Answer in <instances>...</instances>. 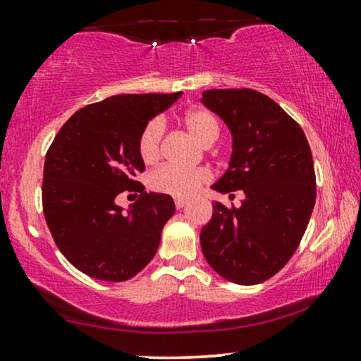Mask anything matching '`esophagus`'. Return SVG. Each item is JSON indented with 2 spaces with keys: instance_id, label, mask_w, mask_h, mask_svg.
<instances>
[{
  "instance_id": "obj_1",
  "label": "esophagus",
  "mask_w": 361,
  "mask_h": 361,
  "mask_svg": "<svg viewBox=\"0 0 361 361\" xmlns=\"http://www.w3.org/2000/svg\"><path fill=\"white\" fill-rule=\"evenodd\" d=\"M186 203H188V200H186V198H176L175 200V207L178 208V210H181V208H183Z\"/></svg>"
}]
</instances>
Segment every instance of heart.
<instances>
[{"mask_svg": "<svg viewBox=\"0 0 361 361\" xmlns=\"http://www.w3.org/2000/svg\"><path fill=\"white\" fill-rule=\"evenodd\" d=\"M183 126L202 146H212L220 134V124L208 109H190L183 116ZM164 124L161 119H153L139 134L137 151L147 164L154 163L161 156ZM210 171L205 168H181L176 164H163L149 175V186L158 193L171 197H192L210 181Z\"/></svg>", "mask_w": 361, "mask_h": 361, "instance_id": "obj_1", "label": "heart"}]
</instances>
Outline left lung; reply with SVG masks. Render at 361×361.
<instances>
[{"instance_id":"obj_1","label":"left lung","mask_w":361,"mask_h":361,"mask_svg":"<svg viewBox=\"0 0 361 361\" xmlns=\"http://www.w3.org/2000/svg\"><path fill=\"white\" fill-rule=\"evenodd\" d=\"M202 102L224 119L233 153L214 190H242V207L214 205L200 233L215 272L252 286L281 271L305 235L316 202L311 147L301 126L279 104L252 89H212Z\"/></svg>"}]
</instances>
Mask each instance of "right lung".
Segmentation results:
<instances>
[{"label":"right lung","instance_id":"1","mask_svg":"<svg viewBox=\"0 0 361 361\" xmlns=\"http://www.w3.org/2000/svg\"><path fill=\"white\" fill-rule=\"evenodd\" d=\"M175 94H123L82 107L65 123L45 156L43 215L65 259L94 279L123 282L154 257L164 224L175 214L169 195L145 192L137 151L147 121ZM134 191L128 214L115 197Z\"/></svg>","mask_w":361,"mask_h":361}]
</instances>
